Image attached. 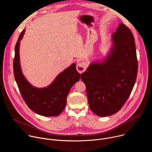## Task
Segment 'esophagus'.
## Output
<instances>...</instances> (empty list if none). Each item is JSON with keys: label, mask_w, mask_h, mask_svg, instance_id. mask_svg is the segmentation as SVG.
I'll list each match as a JSON object with an SVG mask.
<instances>
[{"label": "esophagus", "mask_w": 152, "mask_h": 152, "mask_svg": "<svg viewBox=\"0 0 152 152\" xmlns=\"http://www.w3.org/2000/svg\"><path fill=\"white\" fill-rule=\"evenodd\" d=\"M86 63L85 62H82L77 64L76 69L79 73H82L84 72L86 70Z\"/></svg>", "instance_id": "obj_1"}]
</instances>
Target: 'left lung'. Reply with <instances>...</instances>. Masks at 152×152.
Returning a JSON list of instances; mask_svg holds the SVG:
<instances>
[{
	"label": "left lung",
	"mask_w": 152,
	"mask_h": 152,
	"mask_svg": "<svg viewBox=\"0 0 152 152\" xmlns=\"http://www.w3.org/2000/svg\"><path fill=\"white\" fill-rule=\"evenodd\" d=\"M112 49L101 63H93L81 74L89 106L97 115L117 113L128 99L135 85L138 61L134 35L120 23L112 35Z\"/></svg>",
	"instance_id": "1"
}]
</instances>
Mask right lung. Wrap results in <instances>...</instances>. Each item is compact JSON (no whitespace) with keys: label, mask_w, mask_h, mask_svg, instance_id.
Instances as JSON below:
<instances>
[{"label":"right lung","mask_w":152,"mask_h":152,"mask_svg":"<svg viewBox=\"0 0 152 152\" xmlns=\"http://www.w3.org/2000/svg\"><path fill=\"white\" fill-rule=\"evenodd\" d=\"M25 31L23 29L20 33L17 41L13 62L14 77L20 94L28 106L35 113L45 117L59 115L66 107L72 86L80 79V75L74 63L61 72L46 88H37L32 86L23 75L20 64V41Z\"/></svg>","instance_id":"right-lung-1"}]
</instances>
